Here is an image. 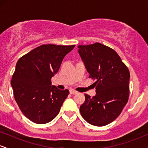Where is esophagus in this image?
<instances>
[{
  "mask_svg": "<svg viewBox=\"0 0 148 148\" xmlns=\"http://www.w3.org/2000/svg\"><path fill=\"white\" fill-rule=\"evenodd\" d=\"M77 92H78L76 91L75 90H74V89H70V90H69V93H70V94H72V95H75Z\"/></svg>",
  "mask_w": 148,
  "mask_h": 148,
  "instance_id": "esophagus-1",
  "label": "esophagus"
}]
</instances>
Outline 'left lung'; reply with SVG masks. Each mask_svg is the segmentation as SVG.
I'll use <instances>...</instances> for the list:
<instances>
[{
  "label": "left lung",
  "mask_w": 148,
  "mask_h": 148,
  "mask_svg": "<svg viewBox=\"0 0 148 148\" xmlns=\"http://www.w3.org/2000/svg\"><path fill=\"white\" fill-rule=\"evenodd\" d=\"M78 48L89 77L95 80L96 89L92 97L85 95L80 112L90 125L105 126L118 118L128 101L130 71L115 51L107 46L96 42Z\"/></svg>",
  "instance_id": "left-lung-1"
}]
</instances>
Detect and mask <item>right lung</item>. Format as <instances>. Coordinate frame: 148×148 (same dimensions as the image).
I'll return each instance as SVG.
<instances>
[{
    "label": "right lung",
    "instance_id": "right-lung-1",
    "mask_svg": "<svg viewBox=\"0 0 148 148\" xmlns=\"http://www.w3.org/2000/svg\"><path fill=\"white\" fill-rule=\"evenodd\" d=\"M75 45H43L21 57L11 80L14 99L33 123L45 124L56 117L69 92L51 86L64 57Z\"/></svg>",
    "mask_w": 148,
    "mask_h": 148
}]
</instances>
